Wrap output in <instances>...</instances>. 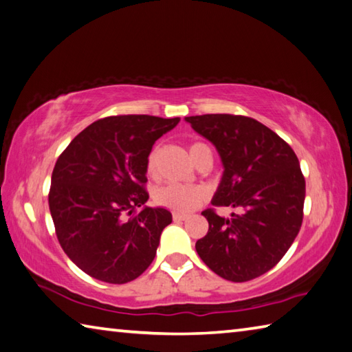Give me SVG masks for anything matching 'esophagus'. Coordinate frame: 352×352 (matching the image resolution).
<instances>
[{
	"label": "esophagus",
	"mask_w": 352,
	"mask_h": 352,
	"mask_svg": "<svg viewBox=\"0 0 352 352\" xmlns=\"http://www.w3.org/2000/svg\"><path fill=\"white\" fill-rule=\"evenodd\" d=\"M188 219H189L188 214H180V212L172 214V220H174V221H184V220H188Z\"/></svg>",
	"instance_id": "1"
}]
</instances>
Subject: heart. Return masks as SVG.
<instances>
[{
    "label": "heart",
    "instance_id": "heart-1",
    "mask_svg": "<svg viewBox=\"0 0 352 352\" xmlns=\"http://www.w3.org/2000/svg\"><path fill=\"white\" fill-rule=\"evenodd\" d=\"M206 146L201 143H194L190 144L189 154L190 158L194 160L200 154V151ZM157 149H152L151 154L146 160V170H148L149 175H154L157 172ZM206 190L200 186H192V184H166V186L158 188L154 192V200L158 206L166 208L169 210H174V212L186 214L194 210L195 208L200 206V204L206 200Z\"/></svg>",
    "mask_w": 352,
    "mask_h": 352
}]
</instances>
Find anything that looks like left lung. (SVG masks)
Instances as JSON below:
<instances>
[{"mask_svg": "<svg viewBox=\"0 0 352 352\" xmlns=\"http://www.w3.org/2000/svg\"><path fill=\"white\" fill-rule=\"evenodd\" d=\"M192 129L215 144L223 172L212 206L240 207L223 219L203 210L209 231L195 243L217 276L235 283L271 271L296 240L303 221L305 177L296 152L270 127L245 115L186 117Z\"/></svg>", "mask_w": 352, "mask_h": 352, "instance_id": "1", "label": "left lung"}]
</instances>
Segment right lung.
Masks as SVG:
<instances>
[{
  "label": "right lung",
  "mask_w": 352,
  "mask_h": 352,
  "mask_svg": "<svg viewBox=\"0 0 352 352\" xmlns=\"http://www.w3.org/2000/svg\"><path fill=\"white\" fill-rule=\"evenodd\" d=\"M180 118L112 115L94 121L61 152L49 209L63 251L101 282L123 285L148 270L169 210L148 201L146 160Z\"/></svg>",
  "instance_id": "right-lung-1"
}]
</instances>
